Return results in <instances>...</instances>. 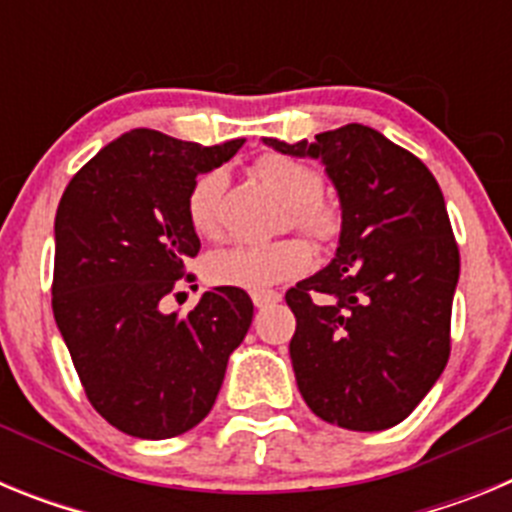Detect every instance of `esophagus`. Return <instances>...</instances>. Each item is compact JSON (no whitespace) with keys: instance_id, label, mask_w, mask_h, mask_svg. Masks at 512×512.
<instances>
[{"instance_id":"esophagus-1","label":"esophagus","mask_w":512,"mask_h":512,"mask_svg":"<svg viewBox=\"0 0 512 512\" xmlns=\"http://www.w3.org/2000/svg\"><path fill=\"white\" fill-rule=\"evenodd\" d=\"M279 300H282V297H279L277 292H259V295H253V305L256 307H269Z\"/></svg>"}]
</instances>
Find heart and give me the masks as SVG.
I'll use <instances>...</instances> for the list:
<instances>
[{
    "mask_svg": "<svg viewBox=\"0 0 512 512\" xmlns=\"http://www.w3.org/2000/svg\"><path fill=\"white\" fill-rule=\"evenodd\" d=\"M253 171L261 182L284 202L282 223L300 230L312 241H330L338 230V212L320 197L323 176L315 166L284 153H264L256 158ZM225 189L220 171H205L187 192V220L202 238L220 235L217 205ZM310 264V248L297 238H279L269 243H241L217 251L207 261V277L217 287L243 292H269L271 287L297 277Z\"/></svg>",
    "mask_w": 512,
    "mask_h": 512,
    "instance_id": "b5f03b06",
    "label": "heart"
}]
</instances>
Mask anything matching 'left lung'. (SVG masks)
I'll list each match as a JSON object with an SVG mask.
<instances>
[{
  "instance_id": "8db88e82",
  "label": "left lung",
  "mask_w": 512,
  "mask_h": 512,
  "mask_svg": "<svg viewBox=\"0 0 512 512\" xmlns=\"http://www.w3.org/2000/svg\"><path fill=\"white\" fill-rule=\"evenodd\" d=\"M323 158L341 197L336 259L287 292L297 387L318 418L384 431L408 418L451 354L459 246L428 166L359 122L312 143L266 138Z\"/></svg>"
}]
</instances>
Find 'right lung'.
Instances as JSON below:
<instances>
[{
	"instance_id": "1",
	"label": "right lung",
	"mask_w": 512,
	"mask_h": 512,
	"mask_svg": "<svg viewBox=\"0 0 512 512\" xmlns=\"http://www.w3.org/2000/svg\"><path fill=\"white\" fill-rule=\"evenodd\" d=\"M246 140L205 148L130 130L81 166L56 212L53 315L92 408L135 438H174L215 405L228 356L253 320L243 289L215 287L187 315L158 302L200 238L187 220L194 179Z\"/></svg>"
}]
</instances>
